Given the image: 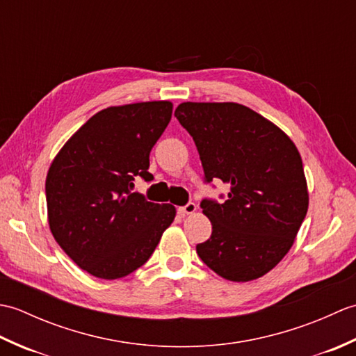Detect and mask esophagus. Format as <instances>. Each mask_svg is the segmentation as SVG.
I'll return each mask as SVG.
<instances>
[{
    "label": "esophagus",
    "instance_id": "esophagus-1",
    "mask_svg": "<svg viewBox=\"0 0 356 356\" xmlns=\"http://www.w3.org/2000/svg\"><path fill=\"white\" fill-rule=\"evenodd\" d=\"M195 211H197V205H195V203H193V202H190L188 203V205H185V207H180L179 208V213L180 214H186V216H190V214H194Z\"/></svg>",
    "mask_w": 356,
    "mask_h": 356
}]
</instances>
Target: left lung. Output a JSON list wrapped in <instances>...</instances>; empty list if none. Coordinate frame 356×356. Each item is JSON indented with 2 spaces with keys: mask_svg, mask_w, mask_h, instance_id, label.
Returning <instances> with one entry per match:
<instances>
[{
  "mask_svg": "<svg viewBox=\"0 0 356 356\" xmlns=\"http://www.w3.org/2000/svg\"><path fill=\"white\" fill-rule=\"evenodd\" d=\"M174 116L193 136L207 182L229 186L203 200L213 234L202 261L229 282L268 274L289 252L309 208L303 162L282 128L237 102H182Z\"/></svg>",
  "mask_w": 356,
  "mask_h": 356,
  "instance_id": "obj_1",
  "label": "left lung"
}]
</instances>
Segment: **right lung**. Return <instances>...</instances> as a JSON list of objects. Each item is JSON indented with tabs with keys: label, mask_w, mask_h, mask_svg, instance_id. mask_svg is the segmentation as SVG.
I'll list each match as a JSON object with an SVG mask.
<instances>
[{
	"label": "right lung",
	"mask_w": 356,
	"mask_h": 356,
	"mask_svg": "<svg viewBox=\"0 0 356 356\" xmlns=\"http://www.w3.org/2000/svg\"><path fill=\"white\" fill-rule=\"evenodd\" d=\"M172 102L149 101L104 108L58 151L45 179L50 231L88 274L122 278L154 252L176 217L170 203L133 193L151 180L149 151L170 124Z\"/></svg>",
	"instance_id": "1"
}]
</instances>
